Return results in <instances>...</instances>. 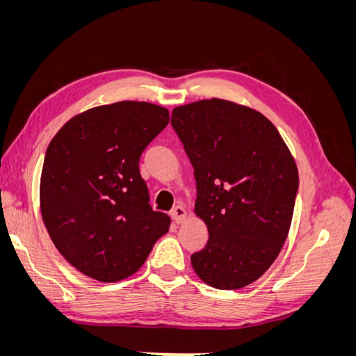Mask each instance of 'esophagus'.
I'll return each instance as SVG.
<instances>
[{
    "label": "esophagus",
    "mask_w": 356,
    "mask_h": 356,
    "mask_svg": "<svg viewBox=\"0 0 356 356\" xmlns=\"http://www.w3.org/2000/svg\"><path fill=\"white\" fill-rule=\"evenodd\" d=\"M170 217L174 218V221L177 224H181L187 218V211L184 207H182V204H177V207L170 211Z\"/></svg>",
    "instance_id": "esophagus-1"
}]
</instances>
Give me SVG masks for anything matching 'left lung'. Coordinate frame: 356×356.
<instances>
[{
  "label": "left lung",
  "instance_id": "1",
  "mask_svg": "<svg viewBox=\"0 0 356 356\" xmlns=\"http://www.w3.org/2000/svg\"><path fill=\"white\" fill-rule=\"evenodd\" d=\"M170 123L195 168V213L209 233L191 266L217 289L250 285L286 241L298 188L296 160L273 123L246 105L202 99L175 106Z\"/></svg>",
  "mask_w": 356,
  "mask_h": 356
}]
</instances>
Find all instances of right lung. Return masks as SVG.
<instances>
[{
  "label": "right lung",
  "mask_w": 356,
  "mask_h": 356,
  "mask_svg": "<svg viewBox=\"0 0 356 356\" xmlns=\"http://www.w3.org/2000/svg\"><path fill=\"white\" fill-rule=\"evenodd\" d=\"M169 123V111L122 101L86 110L50 141L40 209L56 250L83 275L117 282L141 267L170 218L148 204L139 157Z\"/></svg>",
  "instance_id": "1"
}]
</instances>
